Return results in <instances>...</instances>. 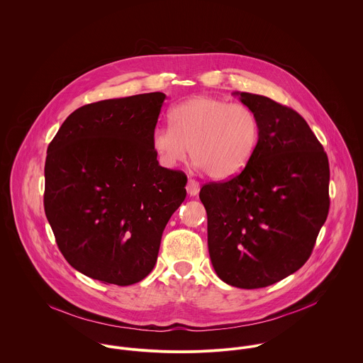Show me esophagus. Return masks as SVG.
<instances>
[{
	"mask_svg": "<svg viewBox=\"0 0 363 363\" xmlns=\"http://www.w3.org/2000/svg\"><path fill=\"white\" fill-rule=\"evenodd\" d=\"M186 189H187V193L190 196H197L200 193V183L197 180H194V179H189Z\"/></svg>",
	"mask_w": 363,
	"mask_h": 363,
	"instance_id": "34e87169",
	"label": "esophagus"
}]
</instances>
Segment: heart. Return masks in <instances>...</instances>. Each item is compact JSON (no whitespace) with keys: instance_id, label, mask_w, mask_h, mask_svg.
Wrapping results in <instances>:
<instances>
[{"instance_id":"obj_1","label":"heart","mask_w":363,"mask_h":363,"mask_svg":"<svg viewBox=\"0 0 363 363\" xmlns=\"http://www.w3.org/2000/svg\"><path fill=\"white\" fill-rule=\"evenodd\" d=\"M169 118L172 127L157 125L152 134V148L166 167L183 163L190 148L207 176L226 180L249 164L259 145V116L246 104L196 96L173 107Z\"/></svg>"}]
</instances>
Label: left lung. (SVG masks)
Listing matches in <instances>:
<instances>
[{
	"mask_svg": "<svg viewBox=\"0 0 363 363\" xmlns=\"http://www.w3.org/2000/svg\"><path fill=\"white\" fill-rule=\"evenodd\" d=\"M236 95L259 116L257 150L242 173L204 184L200 200L216 275L232 286L257 289L311 257L328 215L330 166L298 111L261 95Z\"/></svg>",
	"mask_w": 363,
	"mask_h": 363,
	"instance_id": "8db88e82",
	"label": "left lung"
}]
</instances>
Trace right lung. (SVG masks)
<instances>
[{
	"label": "right lung",
	"mask_w": 363,
	"mask_h": 363,
	"mask_svg": "<svg viewBox=\"0 0 363 363\" xmlns=\"http://www.w3.org/2000/svg\"><path fill=\"white\" fill-rule=\"evenodd\" d=\"M162 92L77 108L48 148L45 212L71 267L120 286L155 267L187 176L159 166L152 148Z\"/></svg>",
	"instance_id": "add662e5"
}]
</instances>
